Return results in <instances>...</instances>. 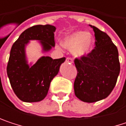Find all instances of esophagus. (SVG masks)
<instances>
[{
	"label": "esophagus",
	"instance_id": "1",
	"mask_svg": "<svg viewBox=\"0 0 126 126\" xmlns=\"http://www.w3.org/2000/svg\"><path fill=\"white\" fill-rule=\"evenodd\" d=\"M66 62L73 63V59H72V58H66Z\"/></svg>",
	"mask_w": 126,
	"mask_h": 126
}]
</instances>
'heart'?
<instances>
[{
  "label": "heart",
  "instance_id": "1",
  "mask_svg": "<svg viewBox=\"0 0 126 126\" xmlns=\"http://www.w3.org/2000/svg\"><path fill=\"white\" fill-rule=\"evenodd\" d=\"M94 41L93 36L85 31H76L66 36L63 41V46L72 51L77 58L88 55L92 51Z\"/></svg>",
  "mask_w": 126,
  "mask_h": 126
}]
</instances>
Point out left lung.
I'll use <instances>...</instances> for the list:
<instances>
[{
  "label": "left lung",
  "mask_w": 126,
  "mask_h": 126,
  "mask_svg": "<svg viewBox=\"0 0 126 126\" xmlns=\"http://www.w3.org/2000/svg\"><path fill=\"white\" fill-rule=\"evenodd\" d=\"M95 47L87 56L75 59L77 69L74 88L81 101L93 103L106 98L114 88L120 74L118 51L110 37L95 26Z\"/></svg>",
  "instance_id": "1"
}]
</instances>
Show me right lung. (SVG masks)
Here are the masks:
<instances>
[{"label": "right lung", "mask_w": 126, "mask_h": 126, "mask_svg": "<svg viewBox=\"0 0 126 126\" xmlns=\"http://www.w3.org/2000/svg\"><path fill=\"white\" fill-rule=\"evenodd\" d=\"M56 28L50 25H38L23 31L14 43L7 65V75L16 95L24 102H38L47 95L50 82L58 74L65 58L52 59L42 56L35 63H28L26 46L30 41H38L42 52L55 47Z\"/></svg>", "instance_id": "1"}]
</instances>
